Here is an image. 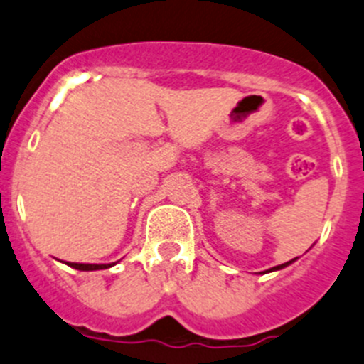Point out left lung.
Listing matches in <instances>:
<instances>
[{
  "instance_id": "left-lung-1",
  "label": "left lung",
  "mask_w": 364,
  "mask_h": 364,
  "mask_svg": "<svg viewBox=\"0 0 364 364\" xmlns=\"http://www.w3.org/2000/svg\"><path fill=\"white\" fill-rule=\"evenodd\" d=\"M295 259H297V257H295ZM295 259H291V261H288V263H283V264H277V267H274V268H270V270H267V272H274V270H281V268H284V267H288V264L290 263H294Z\"/></svg>"
}]
</instances>
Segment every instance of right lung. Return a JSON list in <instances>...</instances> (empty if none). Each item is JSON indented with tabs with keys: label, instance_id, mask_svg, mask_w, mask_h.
<instances>
[{
	"label": "right lung",
	"instance_id": "1",
	"mask_svg": "<svg viewBox=\"0 0 364 364\" xmlns=\"http://www.w3.org/2000/svg\"><path fill=\"white\" fill-rule=\"evenodd\" d=\"M69 267L76 268V270H103V268H110L112 264H88V263H67Z\"/></svg>",
	"mask_w": 364,
	"mask_h": 364
}]
</instances>
